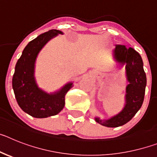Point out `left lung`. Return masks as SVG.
<instances>
[{
    "label": "left lung",
    "instance_id": "left-lung-1",
    "mask_svg": "<svg viewBox=\"0 0 157 157\" xmlns=\"http://www.w3.org/2000/svg\"><path fill=\"white\" fill-rule=\"evenodd\" d=\"M114 58L121 67L125 66L128 85L126 87L125 105L117 115L108 120L95 117V121L107 127H118L128 123L141 109L145 97L146 75L140 54L133 48L116 45Z\"/></svg>",
    "mask_w": 157,
    "mask_h": 157
}]
</instances>
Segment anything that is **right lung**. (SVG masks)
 Listing matches in <instances>:
<instances>
[{
    "instance_id": "obj_1",
    "label": "right lung",
    "mask_w": 157,
    "mask_h": 157,
    "mask_svg": "<svg viewBox=\"0 0 157 157\" xmlns=\"http://www.w3.org/2000/svg\"><path fill=\"white\" fill-rule=\"evenodd\" d=\"M63 33L51 30L37 36L23 49L16 64L12 78V88L16 99L22 110L34 118H47L56 116L63 109L65 95L73 86L69 82L54 93H48L39 88L36 82L34 71L38 53L54 37Z\"/></svg>"
}]
</instances>
